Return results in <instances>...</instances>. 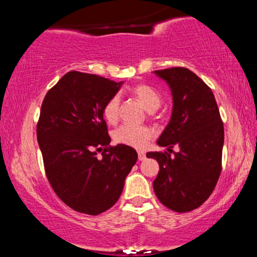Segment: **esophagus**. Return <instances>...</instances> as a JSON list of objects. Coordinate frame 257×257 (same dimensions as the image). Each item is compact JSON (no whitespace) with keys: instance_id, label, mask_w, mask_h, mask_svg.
I'll list each match as a JSON object with an SVG mask.
<instances>
[{"instance_id":"34e87169","label":"esophagus","mask_w":257,"mask_h":257,"mask_svg":"<svg viewBox=\"0 0 257 257\" xmlns=\"http://www.w3.org/2000/svg\"><path fill=\"white\" fill-rule=\"evenodd\" d=\"M138 158H139V161H144V159L146 158V155H145V152H143V151H139V152H138Z\"/></svg>"}]
</instances>
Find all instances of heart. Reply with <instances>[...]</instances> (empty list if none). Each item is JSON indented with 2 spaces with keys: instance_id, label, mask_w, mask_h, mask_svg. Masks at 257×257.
I'll use <instances>...</instances> for the list:
<instances>
[{
  "instance_id": "1",
  "label": "heart",
  "mask_w": 257,
  "mask_h": 257,
  "mask_svg": "<svg viewBox=\"0 0 257 257\" xmlns=\"http://www.w3.org/2000/svg\"><path fill=\"white\" fill-rule=\"evenodd\" d=\"M133 94L137 96L139 101L144 105V107L149 112L156 111L161 106V96L150 85H137L135 88H133ZM119 102V96L113 95L107 100L104 108H102L104 118L110 124H113L118 119ZM153 135H155V133L149 126L123 124L113 132V140L116 144L141 150L149 144V141L153 138Z\"/></svg>"
}]
</instances>
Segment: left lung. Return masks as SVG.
<instances>
[{"instance_id": "left-lung-1", "label": "left lung", "mask_w": 257, "mask_h": 257, "mask_svg": "<svg viewBox=\"0 0 257 257\" xmlns=\"http://www.w3.org/2000/svg\"><path fill=\"white\" fill-rule=\"evenodd\" d=\"M168 84L173 98L169 123L157 140L168 152H149L158 162L153 190L170 210L186 213L209 198L221 173L225 133L210 88L185 67L153 71ZM174 146L179 152L170 156Z\"/></svg>"}]
</instances>
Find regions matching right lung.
<instances>
[{
  "mask_svg": "<svg viewBox=\"0 0 257 257\" xmlns=\"http://www.w3.org/2000/svg\"><path fill=\"white\" fill-rule=\"evenodd\" d=\"M122 84L70 71L44 96L37 124L44 169L57 196L78 213L99 215L108 210L138 161L133 147L110 146L102 114L107 100Z\"/></svg>",
  "mask_w": 257,
  "mask_h": 257,
  "instance_id": "right-lung-1",
  "label": "right lung"
}]
</instances>
